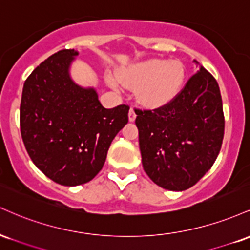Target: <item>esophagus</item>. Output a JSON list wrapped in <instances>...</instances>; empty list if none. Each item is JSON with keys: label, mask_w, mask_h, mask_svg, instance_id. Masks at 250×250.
Listing matches in <instances>:
<instances>
[{"label": "esophagus", "mask_w": 250, "mask_h": 250, "mask_svg": "<svg viewBox=\"0 0 250 250\" xmlns=\"http://www.w3.org/2000/svg\"><path fill=\"white\" fill-rule=\"evenodd\" d=\"M135 119H136V111L134 110V108H130V110H129V121L134 122Z\"/></svg>", "instance_id": "1"}]
</instances>
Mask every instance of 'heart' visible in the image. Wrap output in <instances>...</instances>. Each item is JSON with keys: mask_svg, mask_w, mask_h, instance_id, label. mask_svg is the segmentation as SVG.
I'll return each mask as SVG.
<instances>
[{"mask_svg": "<svg viewBox=\"0 0 250 250\" xmlns=\"http://www.w3.org/2000/svg\"><path fill=\"white\" fill-rule=\"evenodd\" d=\"M185 76V67L181 62L157 59L130 65L121 74L125 84L140 87V101L151 108L161 107L174 100L182 88ZM109 82L115 88L122 87L117 76H109Z\"/></svg>", "mask_w": 250, "mask_h": 250, "instance_id": "b5f03b06", "label": "heart"}]
</instances>
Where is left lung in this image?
Returning <instances> with one entry per match:
<instances>
[{"instance_id": "obj_1", "label": "left lung", "mask_w": 250, "mask_h": 250, "mask_svg": "<svg viewBox=\"0 0 250 250\" xmlns=\"http://www.w3.org/2000/svg\"><path fill=\"white\" fill-rule=\"evenodd\" d=\"M135 111L142 166L150 180L168 190L193 187L214 165L225 135L214 76L201 67L167 104Z\"/></svg>"}]
</instances>
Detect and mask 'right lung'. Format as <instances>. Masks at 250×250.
<instances>
[{
  "instance_id": "1",
  "label": "right lung",
  "mask_w": 250,
  "mask_h": 250,
  "mask_svg": "<svg viewBox=\"0 0 250 250\" xmlns=\"http://www.w3.org/2000/svg\"><path fill=\"white\" fill-rule=\"evenodd\" d=\"M76 55L74 49L60 50L36 67L25 80L20 107L22 140L31 161L68 187L87 183L101 170L129 111L127 104L105 109L95 89L70 79Z\"/></svg>"
}]
</instances>
